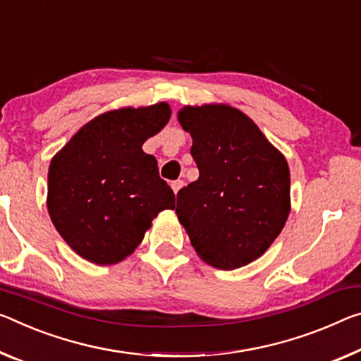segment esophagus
Returning <instances> with one entry per match:
<instances>
[{
	"instance_id": "1",
	"label": "esophagus",
	"mask_w": 361,
	"mask_h": 361,
	"mask_svg": "<svg viewBox=\"0 0 361 361\" xmlns=\"http://www.w3.org/2000/svg\"><path fill=\"white\" fill-rule=\"evenodd\" d=\"M183 186H185V181H183V180H175V181H171V190H173V192H175V194L178 192Z\"/></svg>"
}]
</instances>
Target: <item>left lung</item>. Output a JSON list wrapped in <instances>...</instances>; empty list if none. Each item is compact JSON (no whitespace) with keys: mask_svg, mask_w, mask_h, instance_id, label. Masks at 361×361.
Listing matches in <instances>:
<instances>
[{"mask_svg":"<svg viewBox=\"0 0 361 361\" xmlns=\"http://www.w3.org/2000/svg\"><path fill=\"white\" fill-rule=\"evenodd\" d=\"M199 178L181 188L176 215L204 262L234 270L265 252L290 210L283 154L245 114L225 104L178 112Z\"/></svg>","mask_w":361,"mask_h":361,"instance_id":"obj_1","label":"left lung"}]
</instances>
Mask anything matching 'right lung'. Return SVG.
Masks as SVG:
<instances>
[{
    "label": "right lung",
    "mask_w": 361,
    "mask_h": 361,
    "mask_svg": "<svg viewBox=\"0 0 361 361\" xmlns=\"http://www.w3.org/2000/svg\"><path fill=\"white\" fill-rule=\"evenodd\" d=\"M170 107L118 109L80 128L51 160L48 212L75 252L98 265L123 260L138 247L175 194L159 176L142 142L159 133Z\"/></svg>",
    "instance_id": "obj_1"
}]
</instances>
